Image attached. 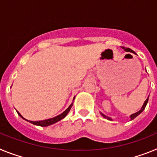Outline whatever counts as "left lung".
<instances>
[{
  "instance_id": "obj_1",
  "label": "left lung",
  "mask_w": 157,
  "mask_h": 157,
  "mask_svg": "<svg viewBox=\"0 0 157 157\" xmlns=\"http://www.w3.org/2000/svg\"><path fill=\"white\" fill-rule=\"evenodd\" d=\"M122 48H123V49H124V50H125V51H127V52H134V51L131 50V49H130V48H125V47L122 46ZM148 101H149V98H147L146 100H145V103H144L143 106H142V108H141V110L138 111V112H136V113H134V114H133V115H131V116H130V120H134V118L137 117V116H138V115L140 114V113H141V112H143V110H144V109H145V106H146L147 103H148ZM101 115H102V116H103L105 118V119H108V120H112V119H111L110 117H108V116H105V115L102 114V113H101Z\"/></svg>"
}]
</instances>
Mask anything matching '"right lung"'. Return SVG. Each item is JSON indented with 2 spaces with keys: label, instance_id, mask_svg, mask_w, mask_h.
<instances>
[{
  "label": "right lung",
  "instance_id": "obj_1",
  "mask_svg": "<svg viewBox=\"0 0 157 157\" xmlns=\"http://www.w3.org/2000/svg\"><path fill=\"white\" fill-rule=\"evenodd\" d=\"M71 107H72V104L68 107V108H67V109H66V110L64 111V112H63V113H61V114L59 115V116H56V117L51 118V119H48V120H42V121H29V122L31 123H33V124H34V125L40 126V127H47V126H49V125H51V124H53V123H56V122L59 121V120H61L62 119H63V118L67 116V114L68 113L69 111L71 110ZM17 113L19 115V116H21L23 119H24V118H23V116L20 115V113H19V112H17ZM27 121H28V120H27Z\"/></svg>",
  "mask_w": 157,
  "mask_h": 157
}]
</instances>
